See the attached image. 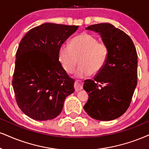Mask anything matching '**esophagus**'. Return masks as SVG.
I'll return each mask as SVG.
<instances>
[{
  "mask_svg": "<svg viewBox=\"0 0 149 149\" xmlns=\"http://www.w3.org/2000/svg\"><path fill=\"white\" fill-rule=\"evenodd\" d=\"M74 88L76 91H79L83 89V82L81 81H76L74 83Z\"/></svg>",
  "mask_w": 149,
  "mask_h": 149,
  "instance_id": "esophagus-1",
  "label": "esophagus"
}]
</instances>
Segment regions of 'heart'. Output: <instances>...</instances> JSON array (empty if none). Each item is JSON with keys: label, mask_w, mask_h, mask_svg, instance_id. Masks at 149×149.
Here are the masks:
<instances>
[{"label": "heart", "mask_w": 149, "mask_h": 149, "mask_svg": "<svg viewBox=\"0 0 149 149\" xmlns=\"http://www.w3.org/2000/svg\"><path fill=\"white\" fill-rule=\"evenodd\" d=\"M108 56V47L93 34L82 33L71 41L70 45H62L58 59L66 72L72 73L79 59L76 77L83 79L97 74L104 69Z\"/></svg>", "instance_id": "heart-1"}]
</instances>
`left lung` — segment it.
I'll return each mask as SVG.
<instances>
[{"label":"left lung","mask_w":149,"mask_h":149,"mask_svg":"<svg viewBox=\"0 0 149 149\" xmlns=\"http://www.w3.org/2000/svg\"><path fill=\"white\" fill-rule=\"evenodd\" d=\"M86 29L100 34L108 47V56L94 80L84 81L88 100L84 109L93 119L113 120L129 107L137 86L136 49L129 36L110 23L95 24Z\"/></svg>","instance_id":"obj_1"}]
</instances>
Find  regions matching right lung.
I'll return each instance as SVG.
<instances>
[{
	"instance_id": "obj_1",
	"label": "right lung",
	"mask_w": 149,
	"mask_h": 149,
	"mask_svg": "<svg viewBox=\"0 0 149 149\" xmlns=\"http://www.w3.org/2000/svg\"><path fill=\"white\" fill-rule=\"evenodd\" d=\"M78 27L43 23L31 29L20 42L12 86L18 107L30 118H55L66 97L74 93V81L58 61V52Z\"/></svg>"
}]
</instances>
